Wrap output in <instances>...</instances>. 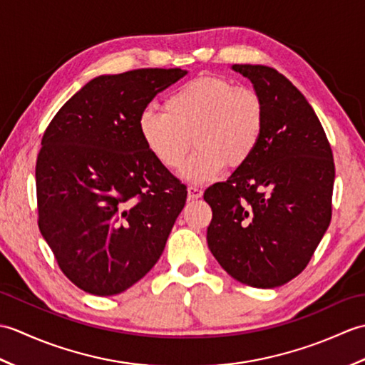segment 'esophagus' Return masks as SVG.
<instances>
[{
    "label": "esophagus",
    "instance_id": "esophagus-1",
    "mask_svg": "<svg viewBox=\"0 0 365 365\" xmlns=\"http://www.w3.org/2000/svg\"><path fill=\"white\" fill-rule=\"evenodd\" d=\"M202 190L197 188V187H188V197L190 199H199L202 197Z\"/></svg>",
    "mask_w": 365,
    "mask_h": 365
}]
</instances>
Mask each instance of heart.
Listing matches in <instances>:
<instances>
[{"mask_svg": "<svg viewBox=\"0 0 365 365\" xmlns=\"http://www.w3.org/2000/svg\"><path fill=\"white\" fill-rule=\"evenodd\" d=\"M265 130V103L259 92L235 86L221 76L200 75L174 89L165 111L147 106L138 115V131L145 149L168 170L183 166V177L207 183L226 165L237 168L250 160Z\"/></svg>", "mask_w": 365, "mask_h": 365, "instance_id": "b5f03b06", "label": "heart"}]
</instances>
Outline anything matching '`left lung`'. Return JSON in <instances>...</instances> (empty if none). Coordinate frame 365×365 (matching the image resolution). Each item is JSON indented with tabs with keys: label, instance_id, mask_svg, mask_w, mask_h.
<instances>
[{
	"label": "left lung",
	"instance_id": "left-lung-1",
	"mask_svg": "<svg viewBox=\"0 0 365 365\" xmlns=\"http://www.w3.org/2000/svg\"><path fill=\"white\" fill-rule=\"evenodd\" d=\"M265 103L252 157L204 192L212 207L207 243L242 284L274 289L297 277L331 222L334 160L306 97L267 66L234 64Z\"/></svg>",
	"mask_w": 365,
	"mask_h": 365
}]
</instances>
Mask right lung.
Returning a JSON list of instances; mask_svg holds the SVG:
<instances>
[{
  "instance_id": "1",
  "label": "right lung",
  "mask_w": 365,
  "mask_h": 365,
  "mask_svg": "<svg viewBox=\"0 0 365 365\" xmlns=\"http://www.w3.org/2000/svg\"><path fill=\"white\" fill-rule=\"evenodd\" d=\"M187 75L138 68L91 80L46 127L36 163L38 229L78 289L111 297L165 250L187 187L145 149L138 115Z\"/></svg>"
}]
</instances>
